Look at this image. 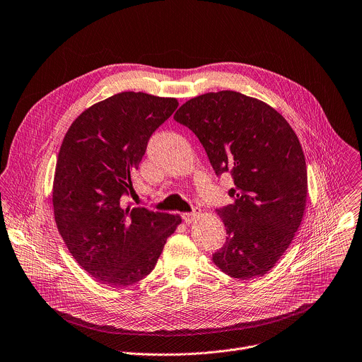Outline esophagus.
<instances>
[{"instance_id": "esophagus-1", "label": "esophagus", "mask_w": 362, "mask_h": 362, "mask_svg": "<svg viewBox=\"0 0 362 362\" xmlns=\"http://www.w3.org/2000/svg\"><path fill=\"white\" fill-rule=\"evenodd\" d=\"M200 213H202V211H200L199 207H193V210H192L190 213H183V214H182V218H183V221H185L186 224H189V223H192Z\"/></svg>"}]
</instances>
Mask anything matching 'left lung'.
Masks as SVG:
<instances>
[{"label": "left lung", "instance_id": "1", "mask_svg": "<svg viewBox=\"0 0 362 362\" xmlns=\"http://www.w3.org/2000/svg\"><path fill=\"white\" fill-rule=\"evenodd\" d=\"M173 117L197 136L216 176L230 173L235 185L233 203L217 210L227 237L214 264L235 279L264 276L288 249L305 209L297 135L276 109L234 90L196 96Z\"/></svg>", "mask_w": 362, "mask_h": 362}]
</instances>
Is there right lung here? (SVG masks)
I'll list each match as a JSON object with an SVG mask.
<instances>
[{
    "mask_svg": "<svg viewBox=\"0 0 362 362\" xmlns=\"http://www.w3.org/2000/svg\"><path fill=\"white\" fill-rule=\"evenodd\" d=\"M175 98L116 93L82 112L59 149L54 214L78 264L110 287H127L156 266L180 217L125 203L153 132L177 107Z\"/></svg>",
    "mask_w": 362,
    "mask_h": 362,
    "instance_id": "obj_1",
    "label": "right lung"
}]
</instances>
